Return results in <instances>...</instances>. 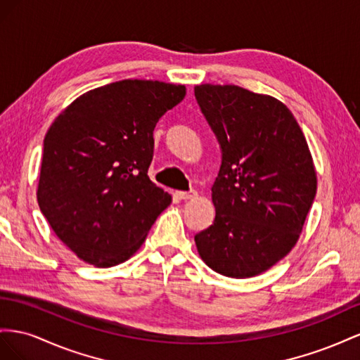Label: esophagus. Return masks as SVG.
Returning a JSON list of instances; mask_svg holds the SVG:
<instances>
[{
  "instance_id": "34e87169",
  "label": "esophagus",
  "mask_w": 360,
  "mask_h": 360,
  "mask_svg": "<svg viewBox=\"0 0 360 360\" xmlns=\"http://www.w3.org/2000/svg\"><path fill=\"white\" fill-rule=\"evenodd\" d=\"M176 196L181 200H188V199H194L198 196V191L196 190H190V191H178Z\"/></svg>"
}]
</instances>
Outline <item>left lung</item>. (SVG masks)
Wrapping results in <instances>:
<instances>
[{"instance_id":"obj_1","label":"left lung","mask_w":360,"mask_h":360,"mask_svg":"<svg viewBox=\"0 0 360 360\" xmlns=\"http://www.w3.org/2000/svg\"><path fill=\"white\" fill-rule=\"evenodd\" d=\"M194 96L219 140L215 219L194 241L203 262L245 279L291 252L316 193L306 139L281 101L233 84H200Z\"/></svg>"}]
</instances>
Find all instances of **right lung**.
<instances>
[{
  "label": "right lung",
  "mask_w": 360,
  "mask_h": 360,
  "mask_svg": "<svg viewBox=\"0 0 360 360\" xmlns=\"http://www.w3.org/2000/svg\"><path fill=\"white\" fill-rule=\"evenodd\" d=\"M184 96L181 84L122 79L81 95L49 127L39 208L79 259L102 269L125 262L170 205L148 169L157 122Z\"/></svg>",
  "instance_id": "obj_1"
}]
</instances>
